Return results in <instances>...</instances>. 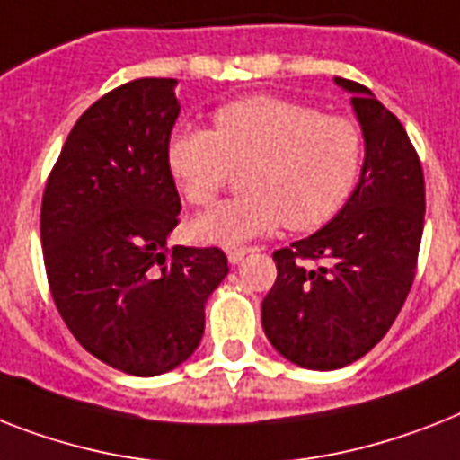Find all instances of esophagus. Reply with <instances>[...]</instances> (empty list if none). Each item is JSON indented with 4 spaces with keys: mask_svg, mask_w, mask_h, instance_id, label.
Here are the masks:
<instances>
[{
    "mask_svg": "<svg viewBox=\"0 0 460 460\" xmlns=\"http://www.w3.org/2000/svg\"><path fill=\"white\" fill-rule=\"evenodd\" d=\"M248 252H252V248H229L226 250V260H229L231 264H238Z\"/></svg>",
    "mask_w": 460,
    "mask_h": 460,
    "instance_id": "esophagus-1",
    "label": "esophagus"
}]
</instances>
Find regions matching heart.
Returning a JSON list of instances; mask_svg holds the SVG:
<instances>
[{"instance_id": "1", "label": "heart", "mask_w": 460, "mask_h": 460, "mask_svg": "<svg viewBox=\"0 0 460 460\" xmlns=\"http://www.w3.org/2000/svg\"><path fill=\"white\" fill-rule=\"evenodd\" d=\"M364 158L359 122L281 96L231 101L215 113V129L177 127L167 141L170 174L196 208L215 203L236 167L250 165L248 193L191 226L198 241L219 245L267 236L283 222L293 231L323 226L359 184Z\"/></svg>"}]
</instances>
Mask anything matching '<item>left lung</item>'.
Returning a JSON list of instances; mask_svg holds the SVG:
<instances>
[{
  "label": "left lung",
  "instance_id": "left-lung-1",
  "mask_svg": "<svg viewBox=\"0 0 460 460\" xmlns=\"http://www.w3.org/2000/svg\"><path fill=\"white\" fill-rule=\"evenodd\" d=\"M335 84L352 94L364 129L359 184L323 229L276 250L279 274L262 302L269 342L312 371L361 359L390 331L411 290L425 222L423 167L397 115L359 82Z\"/></svg>",
  "mask_w": 460,
  "mask_h": 460
}]
</instances>
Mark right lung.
<instances>
[{
    "label": "right lung",
    "instance_id": "right-lung-1",
    "mask_svg": "<svg viewBox=\"0 0 460 460\" xmlns=\"http://www.w3.org/2000/svg\"><path fill=\"white\" fill-rule=\"evenodd\" d=\"M174 87L141 77L92 103L49 174L40 215L49 288L70 333L144 378L196 352L205 302L229 274L219 248H167L181 210L167 167Z\"/></svg>",
    "mask_w": 460,
    "mask_h": 460
}]
</instances>
